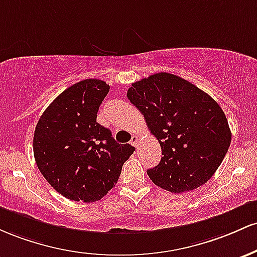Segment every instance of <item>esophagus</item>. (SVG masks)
I'll list each match as a JSON object with an SVG mask.
<instances>
[{
	"label": "esophagus",
	"instance_id": "esophagus-1",
	"mask_svg": "<svg viewBox=\"0 0 257 257\" xmlns=\"http://www.w3.org/2000/svg\"><path fill=\"white\" fill-rule=\"evenodd\" d=\"M138 141H140V138H138L137 135H134V136H132V138H131V144L137 148V147H138Z\"/></svg>",
	"mask_w": 257,
	"mask_h": 257
}]
</instances>
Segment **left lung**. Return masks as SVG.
Masks as SVG:
<instances>
[{
	"mask_svg": "<svg viewBox=\"0 0 257 257\" xmlns=\"http://www.w3.org/2000/svg\"><path fill=\"white\" fill-rule=\"evenodd\" d=\"M127 98L159 141L163 157L149 178L172 193L206 183L221 165L232 134L216 100L174 74L158 73L132 83Z\"/></svg>",
	"mask_w": 257,
	"mask_h": 257,
	"instance_id": "1",
	"label": "left lung"
}]
</instances>
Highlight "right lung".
I'll list each match as a JSON object with an SVG mask.
<instances>
[{
  "label": "right lung",
  "instance_id": "add662e5",
  "mask_svg": "<svg viewBox=\"0 0 257 257\" xmlns=\"http://www.w3.org/2000/svg\"><path fill=\"white\" fill-rule=\"evenodd\" d=\"M109 88L97 79L75 83L48 105L36 125V165L47 182L70 200H100L135 152V147L119 144L110 130L97 122Z\"/></svg>",
  "mask_w": 257,
  "mask_h": 257
}]
</instances>
